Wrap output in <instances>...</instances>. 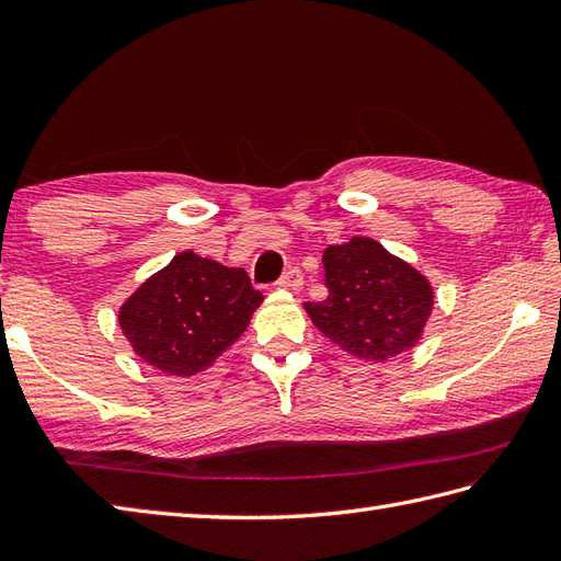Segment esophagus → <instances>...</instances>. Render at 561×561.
Returning a JSON list of instances; mask_svg holds the SVG:
<instances>
[{
	"instance_id": "1",
	"label": "esophagus",
	"mask_w": 561,
	"mask_h": 561,
	"mask_svg": "<svg viewBox=\"0 0 561 561\" xmlns=\"http://www.w3.org/2000/svg\"><path fill=\"white\" fill-rule=\"evenodd\" d=\"M282 289H291V291H301V287H304V277H301V272L299 270H287L282 274V279L277 282Z\"/></svg>"
}]
</instances>
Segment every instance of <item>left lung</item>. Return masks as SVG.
<instances>
[{"instance_id": "1", "label": "left lung", "mask_w": 561, "mask_h": 561, "mask_svg": "<svg viewBox=\"0 0 561 561\" xmlns=\"http://www.w3.org/2000/svg\"><path fill=\"white\" fill-rule=\"evenodd\" d=\"M328 299L304 304L313 325L364 362H388L422 340L434 311V287L408 260L374 238L323 250Z\"/></svg>"}]
</instances>
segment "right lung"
Wrapping results in <instances>:
<instances>
[{
	"mask_svg": "<svg viewBox=\"0 0 561 561\" xmlns=\"http://www.w3.org/2000/svg\"><path fill=\"white\" fill-rule=\"evenodd\" d=\"M262 301L245 270L183 250L127 296L117 323L141 362L190 378L243 335Z\"/></svg>",
	"mask_w": 561,
	"mask_h": 561,
	"instance_id": "obj_1",
	"label": "right lung"
}]
</instances>
